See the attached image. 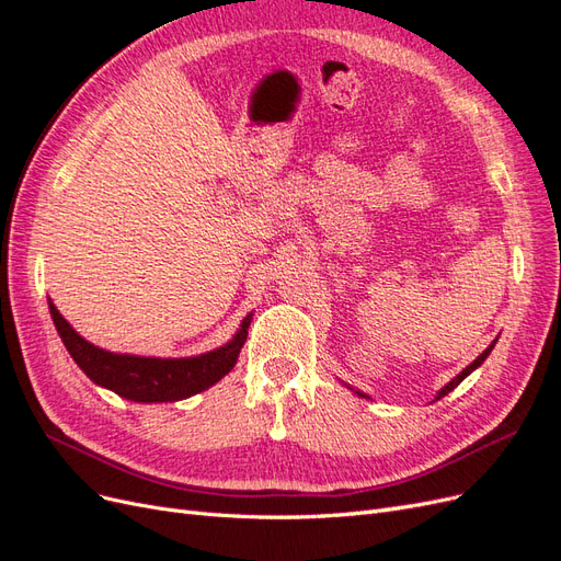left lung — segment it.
<instances>
[{
	"label": "left lung",
	"instance_id": "left-lung-1",
	"mask_svg": "<svg viewBox=\"0 0 561 561\" xmlns=\"http://www.w3.org/2000/svg\"><path fill=\"white\" fill-rule=\"evenodd\" d=\"M494 344H496V342H494ZM494 344H491L486 351H482V353L478 355V358H474V360H472V363H470V365H468V367L461 371V375H456V377H454V379H451V381H449V383H447L443 390H439V393H437V398H435V400H439V398H445L447 393H451V390H454L458 383H461V381H463V379L470 375L472 369H478V367H480V365L486 360V355L491 353V348H494ZM358 396H363V393H358Z\"/></svg>",
	"mask_w": 561,
	"mask_h": 561
}]
</instances>
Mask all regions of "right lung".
Returning a JSON list of instances; mask_svg holds the SVG:
<instances>
[{
	"label": "right lung",
	"mask_w": 561,
	"mask_h": 561,
	"mask_svg": "<svg viewBox=\"0 0 561 561\" xmlns=\"http://www.w3.org/2000/svg\"><path fill=\"white\" fill-rule=\"evenodd\" d=\"M50 318L62 339L65 348L70 351L75 363L83 369L91 381L105 386L133 402H173L201 393L210 388L239 360V353L248 339L250 318L243 320L241 330L222 348L196 355V358L163 360V358H140V355H118L98 348L81 339L67 322L54 304H48Z\"/></svg>",
	"instance_id": "obj_1"
}]
</instances>
